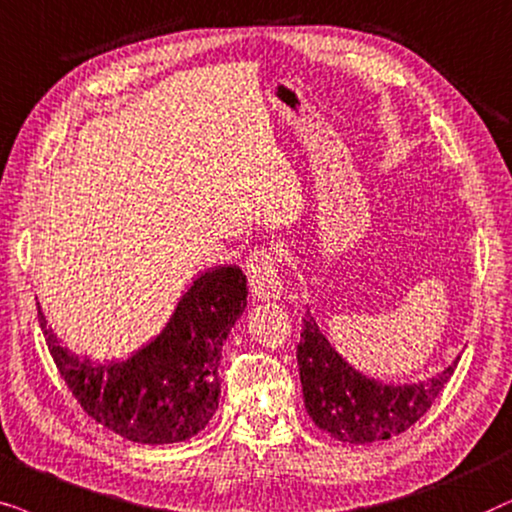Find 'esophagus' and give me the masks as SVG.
<instances>
[{
  "label": "esophagus",
  "instance_id": "34e87169",
  "mask_svg": "<svg viewBox=\"0 0 512 512\" xmlns=\"http://www.w3.org/2000/svg\"><path fill=\"white\" fill-rule=\"evenodd\" d=\"M245 271H248L250 288L255 292L257 299H281L283 295V281L278 274V260L267 245H257L250 252L248 262H245Z\"/></svg>",
  "mask_w": 512,
  "mask_h": 512
}]
</instances>
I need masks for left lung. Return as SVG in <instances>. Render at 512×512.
<instances>
[{
    "label": "left lung",
    "instance_id": "1",
    "mask_svg": "<svg viewBox=\"0 0 512 512\" xmlns=\"http://www.w3.org/2000/svg\"><path fill=\"white\" fill-rule=\"evenodd\" d=\"M304 407L320 431L353 445L388 440L417 424L452 377L449 365L438 377L414 386L367 379L327 344L311 313L302 318L297 344Z\"/></svg>",
    "mask_w": 512,
    "mask_h": 512
}]
</instances>
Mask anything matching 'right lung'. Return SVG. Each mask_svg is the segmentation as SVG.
Segmentation results:
<instances>
[{
    "instance_id": "right-lung-1",
    "label": "right lung",
    "mask_w": 512,
    "mask_h": 512,
    "mask_svg": "<svg viewBox=\"0 0 512 512\" xmlns=\"http://www.w3.org/2000/svg\"><path fill=\"white\" fill-rule=\"evenodd\" d=\"M248 278L234 264L196 278L159 337L124 363L95 365L65 349L37 318L60 377L88 417L126 440L166 445L192 438L220 400L222 344L245 309Z\"/></svg>"
}]
</instances>
